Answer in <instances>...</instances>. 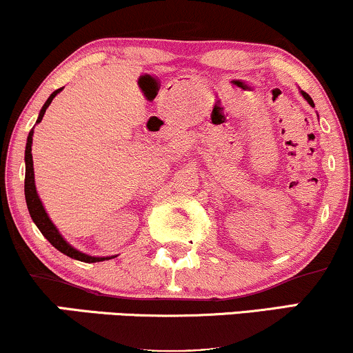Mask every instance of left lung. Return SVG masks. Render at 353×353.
Masks as SVG:
<instances>
[{
  "mask_svg": "<svg viewBox=\"0 0 353 353\" xmlns=\"http://www.w3.org/2000/svg\"><path fill=\"white\" fill-rule=\"evenodd\" d=\"M299 92H301V95H303V97H304V99H305V100H307V103H309V105H311V107H314V101H312V99H311V97H309V95H307V93H305L304 90H299Z\"/></svg>",
  "mask_w": 353,
  "mask_h": 353,
  "instance_id": "8db88e82",
  "label": "left lung"
}]
</instances>
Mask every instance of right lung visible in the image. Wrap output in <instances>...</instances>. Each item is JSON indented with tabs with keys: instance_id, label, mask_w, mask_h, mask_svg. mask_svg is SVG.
<instances>
[{
	"instance_id": "right-lung-1",
	"label": "right lung",
	"mask_w": 353,
	"mask_h": 353,
	"mask_svg": "<svg viewBox=\"0 0 353 353\" xmlns=\"http://www.w3.org/2000/svg\"><path fill=\"white\" fill-rule=\"evenodd\" d=\"M62 88H57V90L50 93V97L46 100V103L42 105L39 117H37V123L42 121V117H44L46 110L49 108L50 101L55 99L59 92H62ZM32 134H34V128L29 131L28 134V141H26V151H24V163H26V179H24V195H26V203H28V210L29 215H31L32 222L36 223V227L39 228L42 235L49 240V243L55 246L59 252L67 254V256L74 258V260L79 261H85V263H97V261H105V260H112L114 256H90V254L82 253L80 250L74 248L69 241L62 236V233L57 230V227L52 223V220L49 219L48 212H46L44 205H42V201L39 199V194L36 190V181H34V164H32Z\"/></svg>"
}]
</instances>
